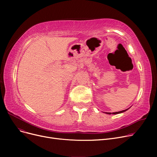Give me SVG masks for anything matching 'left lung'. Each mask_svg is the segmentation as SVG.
<instances>
[{
    "label": "left lung",
    "mask_w": 157,
    "mask_h": 157,
    "mask_svg": "<svg viewBox=\"0 0 157 157\" xmlns=\"http://www.w3.org/2000/svg\"><path fill=\"white\" fill-rule=\"evenodd\" d=\"M129 109V108H128ZM128 109H125V110H123V111H118V112H115V113H113V114H119V113H123V112H125V111H126L127 110H128ZM106 114H111V113H105Z\"/></svg>",
    "instance_id": "8db88e82"
}]
</instances>
